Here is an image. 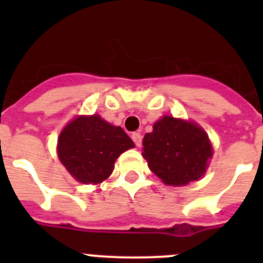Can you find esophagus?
Masks as SVG:
<instances>
[{"label": "esophagus", "mask_w": 263, "mask_h": 263, "mask_svg": "<svg viewBox=\"0 0 263 263\" xmlns=\"http://www.w3.org/2000/svg\"><path fill=\"white\" fill-rule=\"evenodd\" d=\"M132 139H133L134 141V143H136V146H141L142 145V136H141V134L139 133H133L132 134Z\"/></svg>", "instance_id": "esophagus-1"}]
</instances>
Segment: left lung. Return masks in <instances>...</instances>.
I'll return each mask as SVG.
<instances>
[{"mask_svg": "<svg viewBox=\"0 0 263 263\" xmlns=\"http://www.w3.org/2000/svg\"><path fill=\"white\" fill-rule=\"evenodd\" d=\"M142 143L148 168L167 185L200 179L213 154L210 138L199 125L171 116L157 121Z\"/></svg>", "mask_w": 263, "mask_h": 263, "instance_id": "left-lung-1", "label": "left lung"}]
</instances>
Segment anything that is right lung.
Wrapping results in <instances>:
<instances>
[{"instance_id": "1", "label": "right lung", "mask_w": 263, "mask_h": 263, "mask_svg": "<svg viewBox=\"0 0 263 263\" xmlns=\"http://www.w3.org/2000/svg\"><path fill=\"white\" fill-rule=\"evenodd\" d=\"M134 147L120 126H113L99 115L79 116L62 130L58 157L68 173L83 184L104 182L115 168L118 157Z\"/></svg>"}]
</instances>
